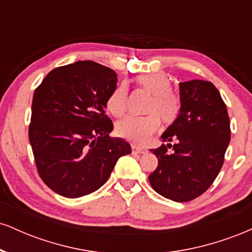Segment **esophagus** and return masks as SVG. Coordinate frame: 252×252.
I'll return each mask as SVG.
<instances>
[{
  "label": "esophagus",
  "mask_w": 252,
  "mask_h": 252,
  "mask_svg": "<svg viewBox=\"0 0 252 252\" xmlns=\"http://www.w3.org/2000/svg\"><path fill=\"white\" fill-rule=\"evenodd\" d=\"M131 152H132V154H146L147 150L143 148H138V147H136V146H132Z\"/></svg>",
  "instance_id": "esophagus-1"
}]
</instances>
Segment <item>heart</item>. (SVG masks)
Here are the masks:
<instances>
[{
    "mask_svg": "<svg viewBox=\"0 0 252 252\" xmlns=\"http://www.w3.org/2000/svg\"><path fill=\"white\" fill-rule=\"evenodd\" d=\"M136 83L152 94L147 111L153 114L143 117L126 116L122 118L116 124V132L130 142L144 144L160 126L158 117L164 124L174 122L178 116V103L169 92L172 82L164 73L141 74L136 78ZM126 97L128 89L124 84H121L110 94L106 99V108L115 116H121L126 109Z\"/></svg>",
    "mask_w": 252,
    "mask_h": 252,
    "instance_id": "obj_1",
    "label": "heart"
}]
</instances>
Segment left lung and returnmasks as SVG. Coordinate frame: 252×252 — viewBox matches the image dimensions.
Masks as SVG:
<instances>
[{
  "label": "left lung",
  "mask_w": 252,
  "mask_h": 252,
  "mask_svg": "<svg viewBox=\"0 0 252 252\" xmlns=\"http://www.w3.org/2000/svg\"><path fill=\"white\" fill-rule=\"evenodd\" d=\"M180 110L161 138L166 146L152 149L158 160L149 175L152 187L173 201L201 195L220 172L231 140L230 120L220 94L212 83L189 80L179 84ZM172 140L175 152L166 154Z\"/></svg>",
  "instance_id": "obj_1"
}]
</instances>
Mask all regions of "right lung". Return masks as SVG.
Returning a JSON list of instances; mask_svg holds the SVG:
<instances>
[{
  "instance_id": "right-lung-1",
  "label": "right lung",
  "mask_w": 252,
  "mask_h": 252,
  "mask_svg": "<svg viewBox=\"0 0 252 252\" xmlns=\"http://www.w3.org/2000/svg\"><path fill=\"white\" fill-rule=\"evenodd\" d=\"M116 86V72L85 60L54 68L34 92L30 142L37 172L57 194L94 193L131 153L124 138L109 136L106 99Z\"/></svg>"
}]
</instances>
